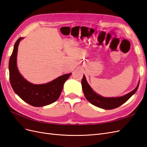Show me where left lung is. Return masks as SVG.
I'll return each instance as SVG.
<instances>
[{
	"label": "left lung",
	"mask_w": 147,
	"mask_h": 147,
	"mask_svg": "<svg viewBox=\"0 0 147 147\" xmlns=\"http://www.w3.org/2000/svg\"><path fill=\"white\" fill-rule=\"evenodd\" d=\"M139 83L140 82H139L137 87L131 92L127 93L124 96L115 97H105L97 94L96 92L93 91L90 84L87 82L84 75H83L82 78V85L84 96L91 104L97 107L105 110H112L116 109L124 103H125L132 95H134L137 91L138 88H139Z\"/></svg>",
	"instance_id": "obj_1"
}]
</instances>
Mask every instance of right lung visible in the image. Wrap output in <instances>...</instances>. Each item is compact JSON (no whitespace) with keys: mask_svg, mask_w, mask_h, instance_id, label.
I'll list each match as a JSON object with an SVG mask.
<instances>
[{"mask_svg":"<svg viewBox=\"0 0 147 147\" xmlns=\"http://www.w3.org/2000/svg\"><path fill=\"white\" fill-rule=\"evenodd\" d=\"M23 37L16 42L9 61L10 82L13 91L20 98L34 107H43L56 101L63 90L64 83L71 74H65L45 84H33L22 76L17 67V54L19 43Z\"/></svg>","mask_w":147,"mask_h":147,"instance_id":"obj_1","label":"right lung"}]
</instances>
